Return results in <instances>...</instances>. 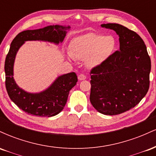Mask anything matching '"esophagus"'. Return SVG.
I'll list each match as a JSON object with an SVG mask.
<instances>
[{
	"label": "esophagus",
	"instance_id": "esophagus-1",
	"mask_svg": "<svg viewBox=\"0 0 156 156\" xmlns=\"http://www.w3.org/2000/svg\"><path fill=\"white\" fill-rule=\"evenodd\" d=\"M78 78L79 80H85L86 78H87V76H86L84 74H83V73H80V75H78Z\"/></svg>",
	"mask_w": 156,
	"mask_h": 156
}]
</instances>
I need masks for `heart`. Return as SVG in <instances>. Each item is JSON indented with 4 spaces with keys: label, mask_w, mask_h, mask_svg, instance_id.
<instances>
[{
    "label": "heart",
    "mask_w": 156,
    "mask_h": 156,
    "mask_svg": "<svg viewBox=\"0 0 156 156\" xmlns=\"http://www.w3.org/2000/svg\"><path fill=\"white\" fill-rule=\"evenodd\" d=\"M116 40L112 36L88 33L76 37L70 44L71 54L76 59L87 58L90 66L99 65L112 54Z\"/></svg>",
    "instance_id": "1"
}]
</instances>
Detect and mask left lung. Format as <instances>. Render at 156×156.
Masks as SVG:
<instances>
[{
  "instance_id": "8db88e82",
  "label": "left lung",
  "mask_w": 156,
  "mask_h": 156,
  "mask_svg": "<svg viewBox=\"0 0 156 156\" xmlns=\"http://www.w3.org/2000/svg\"><path fill=\"white\" fill-rule=\"evenodd\" d=\"M119 37V50L90 71V102L98 112L117 115L133 108L150 87L151 61L135 31L117 23L102 24Z\"/></svg>"
}]
</instances>
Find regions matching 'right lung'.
<instances>
[{"mask_svg":"<svg viewBox=\"0 0 156 156\" xmlns=\"http://www.w3.org/2000/svg\"><path fill=\"white\" fill-rule=\"evenodd\" d=\"M69 26H49L37 30L20 32L11 43L5 61L6 88L10 99L28 114L37 117H53L60 113L67 103L68 94L78 82L76 73L59 76L44 92L31 94L19 88L13 78L15 55L20 46L28 40H42L58 44L64 40Z\"/></svg>","mask_w":156,"mask_h":156,"instance_id":"add662e5","label":"right lung"}]
</instances>
